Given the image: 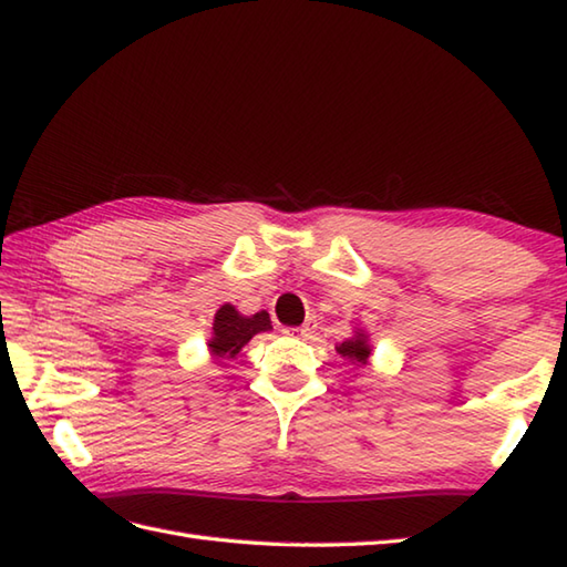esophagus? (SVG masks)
<instances>
[{
    "label": "esophagus",
    "mask_w": 567,
    "mask_h": 567,
    "mask_svg": "<svg viewBox=\"0 0 567 567\" xmlns=\"http://www.w3.org/2000/svg\"><path fill=\"white\" fill-rule=\"evenodd\" d=\"M316 328H318V320H316V318H308L301 328H296V330H293V333H296V336H301L303 340H308V338H313Z\"/></svg>",
    "instance_id": "34e87169"
}]
</instances>
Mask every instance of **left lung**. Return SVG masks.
Returning a JSON list of instances; mask_svg holds the SVG:
<instances>
[{
	"label": "left lung",
	"instance_id": "obj_1",
	"mask_svg": "<svg viewBox=\"0 0 567 567\" xmlns=\"http://www.w3.org/2000/svg\"><path fill=\"white\" fill-rule=\"evenodd\" d=\"M338 355L346 358L348 362L358 368H368L370 365V355H372V346H370V336L362 328L352 330V336L346 338L343 343L336 346Z\"/></svg>",
	"mask_w": 567,
	"mask_h": 567
}]
</instances>
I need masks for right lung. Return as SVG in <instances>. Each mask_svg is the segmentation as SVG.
Wrapping results in <instances>:
<instances>
[{"label":"right lung","mask_w":567,"mask_h":567,"mask_svg":"<svg viewBox=\"0 0 567 567\" xmlns=\"http://www.w3.org/2000/svg\"><path fill=\"white\" fill-rule=\"evenodd\" d=\"M271 330V318L266 311L254 316H244L237 311V306L224 303L215 313V323H212V338L207 340V350L215 362L234 360L239 350L249 343L256 333H266Z\"/></svg>","instance_id":"add662e5"}]
</instances>
